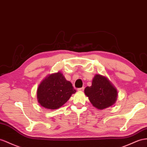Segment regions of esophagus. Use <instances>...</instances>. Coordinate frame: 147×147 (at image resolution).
<instances>
[{
    "label": "esophagus",
    "mask_w": 147,
    "mask_h": 147,
    "mask_svg": "<svg viewBox=\"0 0 147 147\" xmlns=\"http://www.w3.org/2000/svg\"><path fill=\"white\" fill-rule=\"evenodd\" d=\"M84 87H82L80 88H78L77 90L78 91H84Z\"/></svg>",
    "instance_id": "1"
}]
</instances>
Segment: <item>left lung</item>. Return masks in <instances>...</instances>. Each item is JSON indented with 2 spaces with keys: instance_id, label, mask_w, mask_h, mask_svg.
Instances as JSON below:
<instances>
[{
  "instance_id": "8db88e82",
  "label": "left lung",
  "mask_w": 147,
  "mask_h": 147,
  "mask_svg": "<svg viewBox=\"0 0 147 147\" xmlns=\"http://www.w3.org/2000/svg\"><path fill=\"white\" fill-rule=\"evenodd\" d=\"M84 92L93 106L101 110L112 106L117 97L116 89L107 78L100 74L96 75L92 86L86 87Z\"/></svg>"
}]
</instances>
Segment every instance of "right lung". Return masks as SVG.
Returning a JSON list of instances; mask_svg holds the SVG:
<instances>
[{"label":"right lung","mask_w":147,"mask_h":147,"mask_svg":"<svg viewBox=\"0 0 147 147\" xmlns=\"http://www.w3.org/2000/svg\"><path fill=\"white\" fill-rule=\"evenodd\" d=\"M76 92L72 84L58 72L50 74L41 82L37 89V99L41 106L54 110L65 104Z\"/></svg>","instance_id":"right-lung-1"}]
</instances>
